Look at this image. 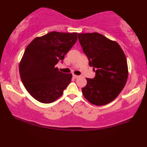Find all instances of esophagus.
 Instances as JSON below:
<instances>
[{
  "instance_id": "esophagus-1",
  "label": "esophagus",
  "mask_w": 147,
  "mask_h": 147,
  "mask_svg": "<svg viewBox=\"0 0 147 147\" xmlns=\"http://www.w3.org/2000/svg\"><path fill=\"white\" fill-rule=\"evenodd\" d=\"M72 77H73L74 79H77V78H78L79 76L78 75H72Z\"/></svg>"
}]
</instances>
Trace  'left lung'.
I'll use <instances>...</instances> for the list:
<instances>
[{"mask_svg": "<svg viewBox=\"0 0 147 147\" xmlns=\"http://www.w3.org/2000/svg\"><path fill=\"white\" fill-rule=\"evenodd\" d=\"M78 39L95 72L93 79L86 78L82 94L94 105H106L117 97L126 83L125 55L117 42L97 32L78 34Z\"/></svg>", "mask_w": 147, "mask_h": 147, "instance_id": "left-lung-1", "label": "left lung"}]
</instances>
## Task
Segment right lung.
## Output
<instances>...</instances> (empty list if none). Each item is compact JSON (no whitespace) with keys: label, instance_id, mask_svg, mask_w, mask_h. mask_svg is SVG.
Returning <instances> with one entry per match:
<instances>
[{"label":"right lung","instance_id":"add662e5","mask_svg":"<svg viewBox=\"0 0 147 147\" xmlns=\"http://www.w3.org/2000/svg\"><path fill=\"white\" fill-rule=\"evenodd\" d=\"M77 40V32H51L36 37L27 46L19 64V73L33 98L49 104L62 95L71 82L72 74L60 72L55 65L63 60Z\"/></svg>","mask_w":147,"mask_h":147}]
</instances>
